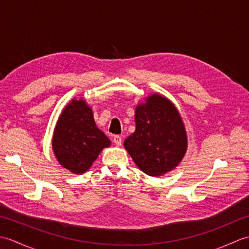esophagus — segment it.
Instances as JSON below:
<instances>
[{"instance_id": "esophagus-1", "label": "esophagus", "mask_w": 249, "mask_h": 249, "mask_svg": "<svg viewBox=\"0 0 249 249\" xmlns=\"http://www.w3.org/2000/svg\"><path fill=\"white\" fill-rule=\"evenodd\" d=\"M113 142H114L115 145H118V146L121 145V144H122V137L119 136V135L114 136V137H113Z\"/></svg>"}]
</instances>
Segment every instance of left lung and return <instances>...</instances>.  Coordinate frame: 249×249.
I'll return each mask as SVG.
<instances>
[{"label":"left lung","mask_w":249,"mask_h":249,"mask_svg":"<svg viewBox=\"0 0 249 249\" xmlns=\"http://www.w3.org/2000/svg\"><path fill=\"white\" fill-rule=\"evenodd\" d=\"M136 130L124 146L136 165L151 177L176 168L187 149L186 131L176 107L154 94L136 109Z\"/></svg>","instance_id":"obj_1"}]
</instances>
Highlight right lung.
<instances>
[{
  "mask_svg": "<svg viewBox=\"0 0 249 249\" xmlns=\"http://www.w3.org/2000/svg\"><path fill=\"white\" fill-rule=\"evenodd\" d=\"M109 145L108 137L95 124L91 108L83 99H72L57 121L52 139L59 162L73 173H83Z\"/></svg>",
  "mask_w": 249,
  "mask_h": 249,
  "instance_id": "right-lung-1",
  "label": "right lung"
}]
</instances>
